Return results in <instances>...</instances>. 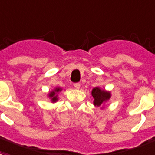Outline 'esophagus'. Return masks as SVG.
<instances>
[{"mask_svg": "<svg viewBox=\"0 0 155 155\" xmlns=\"http://www.w3.org/2000/svg\"><path fill=\"white\" fill-rule=\"evenodd\" d=\"M74 88H76V89H79L80 87H81V84L79 83H74Z\"/></svg>", "mask_w": 155, "mask_h": 155, "instance_id": "esophagus-1", "label": "esophagus"}]
</instances>
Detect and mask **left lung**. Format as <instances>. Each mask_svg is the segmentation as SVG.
Wrapping results in <instances>:
<instances>
[{
	"label": "left lung",
	"mask_w": 155,
	"mask_h": 155,
	"mask_svg": "<svg viewBox=\"0 0 155 155\" xmlns=\"http://www.w3.org/2000/svg\"><path fill=\"white\" fill-rule=\"evenodd\" d=\"M92 96L94 98V104L95 106H101L104 102L108 100L111 97L110 93L106 92L104 90H101L99 88H94L92 90Z\"/></svg>",
	"instance_id": "obj_1"
}]
</instances>
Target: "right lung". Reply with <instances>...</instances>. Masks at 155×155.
I'll list each match as a JSON object with an SVG mask.
<instances>
[{
  "label": "right lung",
  "mask_w": 155,
  "mask_h": 155,
  "mask_svg": "<svg viewBox=\"0 0 155 155\" xmlns=\"http://www.w3.org/2000/svg\"><path fill=\"white\" fill-rule=\"evenodd\" d=\"M61 90V89H59V88H57V89H55V91H52V92H51L50 94H49V97L51 98V101L52 102H56V101L57 100V95H56V93L59 92Z\"/></svg>",
  "instance_id": "right-lung-1"
}]
</instances>
